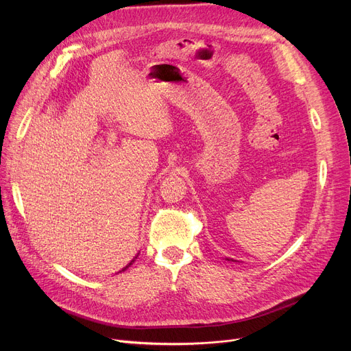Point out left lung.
<instances>
[{
    "label": "left lung",
    "instance_id": "1",
    "mask_svg": "<svg viewBox=\"0 0 351 351\" xmlns=\"http://www.w3.org/2000/svg\"><path fill=\"white\" fill-rule=\"evenodd\" d=\"M228 261H229V259H228ZM233 262H234V261H233Z\"/></svg>",
    "mask_w": 351,
    "mask_h": 351
}]
</instances>
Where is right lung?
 I'll use <instances>...</instances> for the list:
<instances>
[{
	"label": "right lung",
	"mask_w": 351,
	"mask_h": 351,
	"mask_svg": "<svg viewBox=\"0 0 351 351\" xmlns=\"http://www.w3.org/2000/svg\"><path fill=\"white\" fill-rule=\"evenodd\" d=\"M132 262H134V261H132ZM132 262H131V263H129L128 266H131V265H132ZM128 266H126V267H128ZM126 267H125V269H126ZM125 269H123V270H125Z\"/></svg>",
	"instance_id": "1"
}]
</instances>
